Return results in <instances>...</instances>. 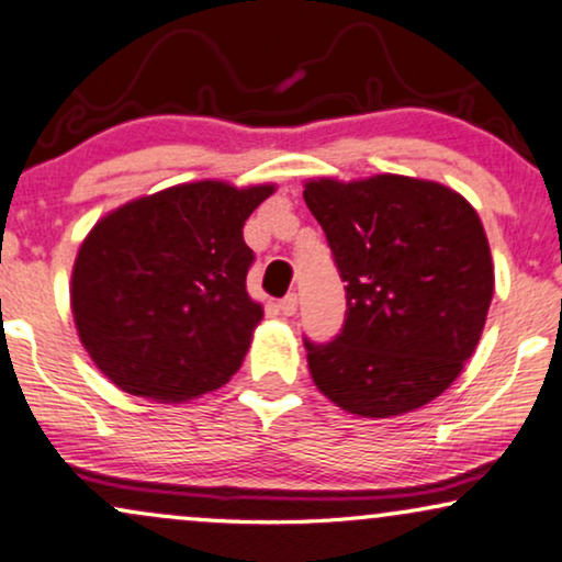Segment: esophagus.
Masks as SVG:
<instances>
[{"label":"esophagus","instance_id":"34e87169","mask_svg":"<svg viewBox=\"0 0 562 562\" xmlns=\"http://www.w3.org/2000/svg\"><path fill=\"white\" fill-rule=\"evenodd\" d=\"M277 308H280L285 316H293L295 311H297V295L295 293H288L285 297H280Z\"/></svg>","mask_w":562,"mask_h":562}]
</instances>
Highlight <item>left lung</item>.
Masks as SVG:
<instances>
[{
    "instance_id": "left-lung-1",
    "label": "left lung",
    "mask_w": 562,
    "mask_h": 562,
    "mask_svg": "<svg viewBox=\"0 0 562 562\" xmlns=\"http://www.w3.org/2000/svg\"><path fill=\"white\" fill-rule=\"evenodd\" d=\"M303 199L347 282L342 331L303 337L318 392L360 417L432 402L472 358L493 301L477 212L440 183L392 173L318 179Z\"/></svg>"
}]
</instances>
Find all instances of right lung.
Segmentation results:
<instances>
[{"instance_id":"add662e5","label":"right lung","mask_w":562,"mask_h":562,"mask_svg":"<svg viewBox=\"0 0 562 562\" xmlns=\"http://www.w3.org/2000/svg\"><path fill=\"white\" fill-rule=\"evenodd\" d=\"M274 187L196 181L134 199L88 233L72 314L92 363L119 389L187 402L244 363L265 311L246 293L248 215Z\"/></svg>"}]
</instances>
